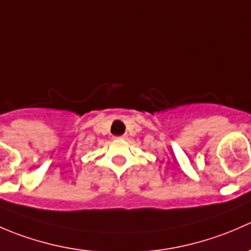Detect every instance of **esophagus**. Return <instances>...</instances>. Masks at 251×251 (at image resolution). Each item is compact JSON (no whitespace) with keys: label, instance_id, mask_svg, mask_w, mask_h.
<instances>
[{"label":"esophagus","instance_id":"1","mask_svg":"<svg viewBox=\"0 0 251 251\" xmlns=\"http://www.w3.org/2000/svg\"><path fill=\"white\" fill-rule=\"evenodd\" d=\"M116 140H125L126 138V135H123V136H116Z\"/></svg>","mask_w":251,"mask_h":251}]
</instances>
